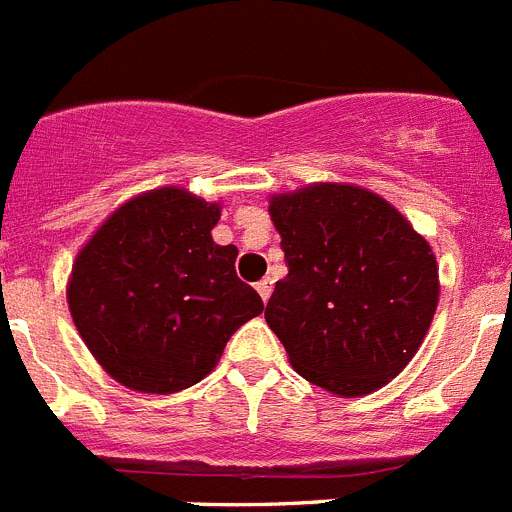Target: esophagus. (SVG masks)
<instances>
[{"instance_id": "obj_1", "label": "esophagus", "mask_w": 512, "mask_h": 512, "mask_svg": "<svg viewBox=\"0 0 512 512\" xmlns=\"http://www.w3.org/2000/svg\"><path fill=\"white\" fill-rule=\"evenodd\" d=\"M272 285H274V282L269 277H264L261 282H256V290H259V295H261V300H264V303L269 300V295H272Z\"/></svg>"}]
</instances>
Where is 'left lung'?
Segmentation results:
<instances>
[{"label":"left lung","instance_id":"8db88e82","mask_svg":"<svg viewBox=\"0 0 512 512\" xmlns=\"http://www.w3.org/2000/svg\"><path fill=\"white\" fill-rule=\"evenodd\" d=\"M269 214L287 277L266 323L305 381L365 396L406 368L438 308L427 240L373 191L316 183L279 194Z\"/></svg>","mask_w":512,"mask_h":512}]
</instances>
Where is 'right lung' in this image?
I'll return each instance as SVG.
<instances>
[{
	"label": "right lung",
	"instance_id": "obj_1",
	"mask_svg": "<svg viewBox=\"0 0 512 512\" xmlns=\"http://www.w3.org/2000/svg\"><path fill=\"white\" fill-rule=\"evenodd\" d=\"M217 204L150 191L100 225L72 266L69 310L108 375L142 393H176L217 365L227 339L264 310L217 246Z\"/></svg>",
	"mask_w": 512,
	"mask_h": 512
}]
</instances>
